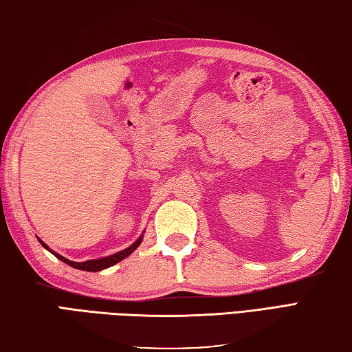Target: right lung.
I'll return each instance as SVG.
<instances>
[{
    "instance_id": "right-lung-1",
    "label": "right lung",
    "mask_w": 352,
    "mask_h": 352,
    "mask_svg": "<svg viewBox=\"0 0 352 352\" xmlns=\"http://www.w3.org/2000/svg\"><path fill=\"white\" fill-rule=\"evenodd\" d=\"M39 242H41V245H43L44 248H47V250H49L47 245H45L43 241H39ZM141 242H142V237H139L138 241H136L133 245H131V247L125 248L124 251H119V253H116V254H111V256H109V257L96 258V261H85V262H72V261H69V258L63 257L61 254L53 253L52 250H49V251H50V253H52L53 256H56V257L59 258V261L65 262V263L70 265V267H73V268H78V270H82V271H101V270H105V268L111 267V265H115V263H118V262H121L122 258H125L127 256H130V254L133 253V251L139 247V245H141Z\"/></svg>"
}]
</instances>
